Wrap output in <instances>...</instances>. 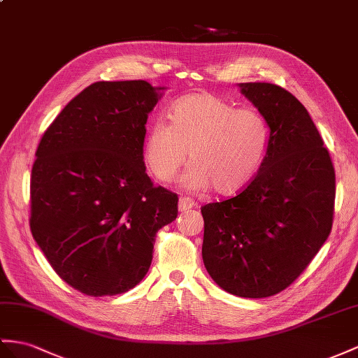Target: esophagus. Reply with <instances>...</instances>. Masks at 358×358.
Wrapping results in <instances>:
<instances>
[{"mask_svg":"<svg viewBox=\"0 0 358 358\" xmlns=\"http://www.w3.org/2000/svg\"><path fill=\"white\" fill-rule=\"evenodd\" d=\"M195 201L192 198H187V196H182L180 198V203H178V208L180 212H187V210H190L192 207H195Z\"/></svg>","mask_w":358,"mask_h":358,"instance_id":"1","label":"esophagus"}]
</instances>
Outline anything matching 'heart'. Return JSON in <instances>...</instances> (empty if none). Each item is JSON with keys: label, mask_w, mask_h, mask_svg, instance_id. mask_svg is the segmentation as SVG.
I'll return each instance as SVG.
<instances>
[{"label": "heart", "mask_w": 358, "mask_h": 358, "mask_svg": "<svg viewBox=\"0 0 358 358\" xmlns=\"http://www.w3.org/2000/svg\"><path fill=\"white\" fill-rule=\"evenodd\" d=\"M169 117L150 127L143 146L146 168L159 181L177 177L187 150L194 162L185 176L190 189L212 186L217 195H236L257 176L271 141L259 112L203 92L177 101Z\"/></svg>", "instance_id": "obj_1"}]
</instances>
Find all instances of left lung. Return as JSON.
<instances>
[{
    "label": "left lung",
    "mask_w": 358,
    "mask_h": 358,
    "mask_svg": "<svg viewBox=\"0 0 358 358\" xmlns=\"http://www.w3.org/2000/svg\"><path fill=\"white\" fill-rule=\"evenodd\" d=\"M271 128L266 157L242 192L201 207L203 260L217 286L268 298L306 271L331 233L336 172L307 108L272 83L241 85Z\"/></svg>",
    "instance_id": "left-lung-1"
}]
</instances>
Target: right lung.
<instances>
[{
    "label": "right lung",
    "instance_id": "add662e5",
    "mask_svg": "<svg viewBox=\"0 0 358 358\" xmlns=\"http://www.w3.org/2000/svg\"><path fill=\"white\" fill-rule=\"evenodd\" d=\"M157 101L143 80L96 81L69 101L36 150L31 234L59 277L85 295L139 284L157 231L178 215V195L145 172V124Z\"/></svg>",
    "mask_w": 358,
    "mask_h": 358
}]
</instances>
